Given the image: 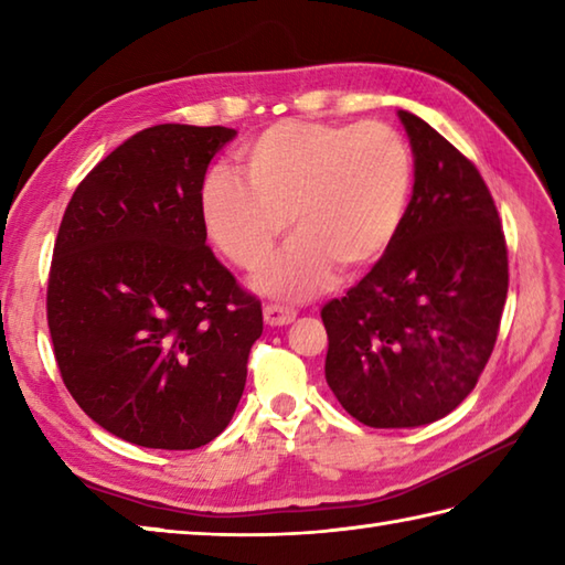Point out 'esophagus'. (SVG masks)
<instances>
[{
	"mask_svg": "<svg viewBox=\"0 0 565 565\" xmlns=\"http://www.w3.org/2000/svg\"><path fill=\"white\" fill-rule=\"evenodd\" d=\"M294 320H296V310H294V308L276 306V303L264 306V322H267L269 328H284V326H291Z\"/></svg>",
	"mask_w": 565,
	"mask_h": 565,
	"instance_id": "esophagus-1",
	"label": "esophagus"
}]
</instances>
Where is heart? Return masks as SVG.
Listing matches in <instances>:
<instances>
[{
	"label": "heart",
	"mask_w": 565,
	"mask_h": 565,
	"mask_svg": "<svg viewBox=\"0 0 565 565\" xmlns=\"http://www.w3.org/2000/svg\"><path fill=\"white\" fill-rule=\"evenodd\" d=\"M245 180L213 170L199 211L211 243L257 269L291 223L298 235L255 276V289L303 301L338 271L379 262L398 235L413 189V158L386 124L279 121L235 152Z\"/></svg>",
	"instance_id": "1"
}]
</instances>
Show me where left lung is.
Wrapping results in <instances>:
<instances>
[{
    "label": "left lung",
    "mask_w": 565,
    "mask_h": 565,
    "mask_svg": "<svg viewBox=\"0 0 565 565\" xmlns=\"http://www.w3.org/2000/svg\"><path fill=\"white\" fill-rule=\"evenodd\" d=\"M415 184L393 245L344 298L322 308L326 381L359 423H437L476 388L508 298V247L476 167L398 111Z\"/></svg>",
    "instance_id": "obj_1"
}]
</instances>
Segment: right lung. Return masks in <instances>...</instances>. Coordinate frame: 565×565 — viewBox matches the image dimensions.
<instances>
[{"mask_svg": "<svg viewBox=\"0 0 565 565\" xmlns=\"http://www.w3.org/2000/svg\"><path fill=\"white\" fill-rule=\"evenodd\" d=\"M237 136L140 130L82 179L60 223L47 328L72 398L118 439L196 449L231 423L262 306L206 247L199 194Z\"/></svg>", "mask_w": 565, "mask_h": 565, "instance_id": "obj_1", "label": "right lung"}]
</instances>
